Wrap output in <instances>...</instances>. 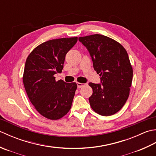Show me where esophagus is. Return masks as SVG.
I'll list each match as a JSON object with an SVG mask.
<instances>
[{
	"instance_id": "34e87169",
	"label": "esophagus",
	"mask_w": 156,
	"mask_h": 156,
	"mask_svg": "<svg viewBox=\"0 0 156 156\" xmlns=\"http://www.w3.org/2000/svg\"><path fill=\"white\" fill-rule=\"evenodd\" d=\"M86 84H83V83H80V82H77V87H78V88H82L83 87H84Z\"/></svg>"
}]
</instances>
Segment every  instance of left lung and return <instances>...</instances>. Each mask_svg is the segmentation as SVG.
I'll list each match as a JSON object with an SVG mask.
<instances>
[{"label":"left lung","instance_id":"obj_1","mask_svg":"<svg viewBox=\"0 0 156 156\" xmlns=\"http://www.w3.org/2000/svg\"><path fill=\"white\" fill-rule=\"evenodd\" d=\"M78 40L87 48L94 70L101 76V84H88L92 88L91 108L102 116L117 113L127 100L133 80L127 51L117 41L102 35L80 37Z\"/></svg>","mask_w":156,"mask_h":156}]
</instances>
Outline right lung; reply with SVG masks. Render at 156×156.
Returning a JSON list of instances; mask_svg holds the SVG:
<instances>
[{"instance_id":"right-lung-1","label":"right lung","mask_w":156,"mask_h":156,"mask_svg":"<svg viewBox=\"0 0 156 156\" xmlns=\"http://www.w3.org/2000/svg\"><path fill=\"white\" fill-rule=\"evenodd\" d=\"M78 37L51 39L37 46L26 59L23 81L27 94L39 114L58 120L69 111L77 89L76 82L55 81L66 55Z\"/></svg>"}]
</instances>
